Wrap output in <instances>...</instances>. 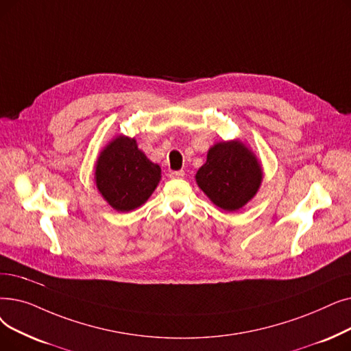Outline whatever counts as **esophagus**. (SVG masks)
Listing matches in <instances>:
<instances>
[{
    "label": "esophagus",
    "instance_id": "1",
    "mask_svg": "<svg viewBox=\"0 0 351 351\" xmlns=\"http://www.w3.org/2000/svg\"><path fill=\"white\" fill-rule=\"evenodd\" d=\"M169 176L172 179H179V178H184L185 176V172L184 171H173V172L169 173Z\"/></svg>",
    "mask_w": 351,
    "mask_h": 351
}]
</instances>
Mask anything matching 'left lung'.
Here are the masks:
<instances>
[{"mask_svg": "<svg viewBox=\"0 0 351 351\" xmlns=\"http://www.w3.org/2000/svg\"><path fill=\"white\" fill-rule=\"evenodd\" d=\"M263 165L239 139L218 142L209 147L206 162L195 179L213 205L235 212L256 195L263 182Z\"/></svg>", "mask_w": 351, "mask_h": 351, "instance_id": "1", "label": "left lung"}]
</instances>
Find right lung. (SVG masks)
Listing matches in <instances>:
<instances>
[{"instance_id": "add662e5", "label": "right lung", "mask_w": 351, "mask_h": 351, "mask_svg": "<svg viewBox=\"0 0 351 351\" xmlns=\"http://www.w3.org/2000/svg\"><path fill=\"white\" fill-rule=\"evenodd\" d=\"M160 178V166L147 159L134 138L125 134H117L101 149L95 166L97 191L117 212L142 206Z\"/></svg>"}]
</instances>
